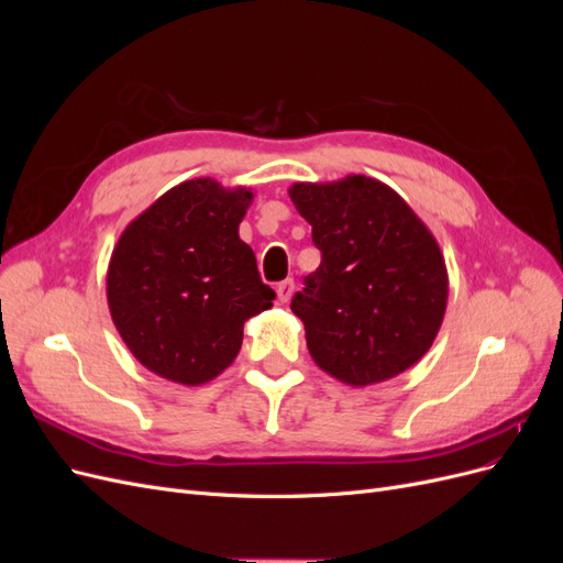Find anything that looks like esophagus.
Masks as SVG:
<instances>
[{
	"label": "esophagus",
	"mask_w": 563,
	"mask_h": 563,
	"mask_svg": "<svg viewBox=\"0 0 563 563\" xmlns=\"http://www.w3.org/2000/svg\"><path fill=\"white\" fill-rule=\"evenodd\" d=\"M275 291H277V300H279V302H288V298H291V294H294V279L279 282Z\"/></svg>",
	"instance_id": "esophagus-1"
}]
</instances>
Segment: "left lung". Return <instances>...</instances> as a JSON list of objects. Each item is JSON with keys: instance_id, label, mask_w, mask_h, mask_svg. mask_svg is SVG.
<instances>
[{"instance_id": "obj_1", "label": "left lung", "mask_w": 563, "mask_h": 563, "mask_svg": "<svg viewBox=\"0 0 563 563\" xmlns=\"http://www.w3.org/2000/svg\"><path fill=\"white\" fill-rule=\"evenodd\" d=\"M321 265L291 300L314 364L350 387L418 364L449 302L446 261L430 228L389 185L362 174L294 183Z\"/></svg>"}]
</instances>
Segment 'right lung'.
Segmentation results:
<instances>
[{
  "label": "right lung",
  "mask_w": 563,
  "mask_h": 563,
  "mask_svg": "<svg viewBox=\"0 0 563 563\" xmlns=\"http://www.w3.org/2000/svg\"><path fill=\"white\" fill-rule=\"evenodd\" d=\"M249 187L185 180L135 216L108 265V308L131 354L155 376L197 387L240 354L244 321L272 308L240 223Z\"/></svg>",
  "instance_id": "obj_1"
}]
</instances>
